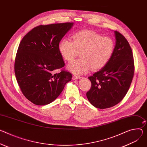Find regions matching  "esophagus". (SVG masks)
Instances as JSON below:
<instances>
[{"instance_id": "34e87169", "label": "esophagus", "mask_w": 147, "mask_h": 147, "mask_svg": "<svg viewBox=\"0 0 147 147\" xmlns=\"http://www.w3.org/2000/svg\"><path fill=\"white\" fill-rule=\"evenodd\" d=\"M82 78V76L74 75V76H73V78H73V80H77V79H80V78Z\"/></svg>"}]
</instances>
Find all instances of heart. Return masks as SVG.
Returning <instances> with one entry per match:
<instances>
[{"label": "heart", "instance_id": "1", "mask_svg": "<svg viewBox=\"0 0 147 147\" xmlns=\"http://www.w3.org/2000/svg\"><path fill=\"white\" fill-rule=\"evenodd\" d=\"M113 40L102 36L94 31L82 30L73 36V42L63 39L59 46L62 57L67 61L74 60L80 53L81 58L68 65L70 71L74 74H83L98 70L108 63L114 51Z\"/></svg>", "mask_w": 147, "mask_h": 147}]
</instances>
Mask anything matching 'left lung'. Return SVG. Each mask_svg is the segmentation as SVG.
I'll use <instances>...</instances> for the list:
<instances>
[{
    "label": "left lung",
    "instance_id": "left-lung-1",
    "mask_svg": "<svg viewBox=\"0 0 147 147\" xmlns=\"http://www.w3.org/2000/svg\"><path fill=\"white\" fill-rule=\"evenodd\" d=\"M115 46L111 58L100 71L88 77L90 90L86 96L95 107H112L127 93L134 73V61L130 45L125 37L115 31Z\"/></svg>",
    "mask_w": 147,
    "mask_h": 147
}]
</instances>
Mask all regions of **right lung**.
Instances as JSON below:
<instances>
[{"instance_id": "1", "label": "right lung", "mask_w": 147, "mask_h": 147, "mask_svg": "<svg viewBox=\"0 0 147 147\" xmlns=\"http://www.w3.org/2000/svg\"><path fill=\"white\" fill-rule=\"evenodd\" d=\"M73 23L40 25L21 40L15 57V73L24 97L37 105L55 100L72 74L64 70L59 49L63 36ZM59 72L55 73L57 69Z\"/></svg>"}]
</instances>
